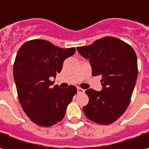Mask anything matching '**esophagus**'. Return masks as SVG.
Here are the masks:
<instances>
[{"label":"esophagus","mask_w":149,"mask_h":149,"mask_svg":"<svg viewBox=\"0 0 149 149\" xmlns=\"http://www.w3.org/2000/svg\"><path fill=\"white\" fill-rule=\"evenodd\" d=\"M85 92V90L81 88H80V87H77V93H83Z\"/></svg>","instance_id":"obj_1"}]
</instances>
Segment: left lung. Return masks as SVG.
Instances as JSON below:
<instances>
[{
  "label": "left lung",
  "instance_id": "8db88e82",
  "mask_svg": "<svg viewBox=\"0 0 149 149\" xmlns=\"http://www.w3.org/2000/svg\"><path fill=\"white\" fill-rule=\"evenodd\" d=\"M77 49L89 60L92 74L102 77L101 91H85L89 100L83 111L91 121L111 124L125 112L131 101L138 75L136 52L129 44L110 36Z\"/></svg>",
  "mask_w": 149,
  "mask_h": 149
}]
</instances>
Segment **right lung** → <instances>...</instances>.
I'll list each match as a JSON object with an SVG mask.
<instances>
[{
    "label": "right lung",
    "mask_w": 149,
    "mask_h": 149,
    "mask_svg": "<svg viewBox=\"0 0 149 149\" xmlns=\"http://www.w3.org/2000/svg\"><path fill=\"white\" fill-rule=\"evenodd\" d=\"M75 52L74 47L64 49L47 40L34 39L23 43L17 53L13 79L17 96L24 112L35 124L50 127L64 118L77 90L74 85L52 87V79Z\"/></svg>",
    "instance_id": "1"
}]
</instances>
